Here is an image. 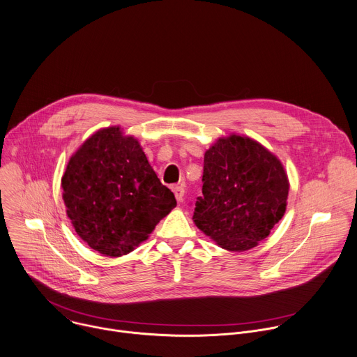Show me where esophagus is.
I'll return each instance as SVG.
<instances>
[{
  "label": "esophagus",
  "instance_id": "1",
  "mask_svg": "<svg viewBox=\"0 0 357 357\" xmlns=\"http://www.w3.org/2000/svg\"><path fill=\"white\" fill-rule=\"evenodd\" d=\"M175 197L178 202H183V195H185V183H178L172 188Z\"/></svg>",
  "mask_w": 357,
  "mask_h": 357
}]
</instances>
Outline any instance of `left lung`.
Masks as SVG:
<instances>
[{
  "label": "left lung",
  "mask_w": 357,
  "mask_h": 357,
  "mask_svg": "<svg viewBox=\"0 0 357 357\" xmlns=\"http://www.w3.org/2000/svg\"><path fill=\"white\" fill-rule=\"evenodd\" d=\"M193 221L221 248L243 252L265 240L287 206L280 160L258 142L231 135L206 153Z\"/></svg>",
  "instance_id": "8db88e82"
}]
</instances>
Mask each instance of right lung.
<instances>
[{
  "label": "right lung",
  "mask_w": 357,
  "mask_h": 357,
  "mask_svg": "<svg viewBox=\"0 0 357 357\" xmlns=\"http://www.w3.org/2000/svg\"><path fill=\"white\" fill-rule=\"evenodd\" d=\"M61 186L77 234L92 250L113 258L146 241L176 206L140 143L119 126L85 140L70 158Z\"/></svg>",
  "instance_id": "obj_1"
}]
</instances>
